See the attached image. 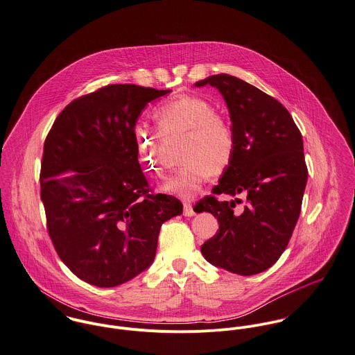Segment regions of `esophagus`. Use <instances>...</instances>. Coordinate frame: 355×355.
Wrapping results in <instances>:
<instances>
[{
    "label": "esophagus",
    "mask_w": 355,
    "mask_h": 355,
    "mask_svg": "<svg viewBox=\"0 0 355 355\" xmlns=\"http://www.w3.org/2000/svg\"><path fill=\"white\" fill-rule=\"evenodd\" d=\"M184 215L185 216H193L195 215V210H193V206H192L191 202L184 203Z\"/></svg>",
    "instance_id": "obj_1"
}]
</instances>
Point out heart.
I'll return each instance as SVG.
<instances>
[{
	"mask_svg": "<svg viewBox=\"0 0 355 355\" xmlns=\"http://www.w3.org/2000/svg\"><path fill=\"white\" fill-rule=\"evenodd\" d=\"M153 121L162 136L185 133L181 160L184 166L164 184V189L182 199H192L213 174L232 162L236 136L232 125L215 114L213 105L198 96L181 94L153 110ZM133 139L142 163L159 171L160 137L142 123L133 126Z\"/></svg>",
	"mask_w": 355,
	"mask_h": 355,
	"instance_id": "heart-1",
	"label": "heart"
}]
</instances>
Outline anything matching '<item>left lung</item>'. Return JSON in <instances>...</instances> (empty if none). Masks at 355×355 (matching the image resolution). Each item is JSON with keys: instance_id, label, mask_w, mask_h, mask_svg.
<instances>
[{"instance_id": "obj_1", "label": "left lung", "mask_w": 355, "mask_h": 355, "mask_svg": "<svg viewBox=\"0 0 355 355\" xmlns=\"http://www.w3.org/2000/svg\"><path fill=\"white\" fill-rule=\"evenodd\" d=\"M206 85L222 94L236 136L233 159L213 193L246 200L243 208L235 207L236 198L196 203V213H211L219 223L202 254L230 273L258 275L282 257L300 214L307 182L302 135L283 104L258 87L227 73L195 83Z\"/></svg>"}]
</instances>
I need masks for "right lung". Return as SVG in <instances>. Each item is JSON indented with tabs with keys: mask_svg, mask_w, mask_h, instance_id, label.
I'll use <instances>...</instances> for the list:
<instances>
[{
	"mask_svg": "<svg viewBox=\"0 0 355 355\" xmlns=\"http://www.w3.org/2000/svg\"><path fill=\"white\" fill-rule=\"evenodd\" d=\"M171 90L108 85L71 101L44 144L41 200L55 250L87 284L111 288L148 269L160 226L182 203L149 192L133 126ZM71 172L69 178H59Z\"/></svg>",
	"mask_w": 355,
	"mask_h": 355,
	"instance_id": "1",
	"label": "right lung"
}]
</instances>
